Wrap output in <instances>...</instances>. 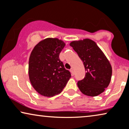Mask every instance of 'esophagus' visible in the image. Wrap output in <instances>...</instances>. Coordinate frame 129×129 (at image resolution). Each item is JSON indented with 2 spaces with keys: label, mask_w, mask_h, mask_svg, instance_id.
<instances>
[{
  "label": "esophagus",
  "mask_w": 129,
  "mask_h": 129,
  "mask_svg": "<svg viewBox=\"0 0 129 129\" xmlns=\"http://www.w3.org/2000/svg\"><path fill=\"white\" fill-rule=\"evenodd\" d=\"M70 71L71 72L72 74L74 75V69H73V68H71V70H70Z\"/></svg>",
  "instance_id": "esophagus-1"
}]
</instances>
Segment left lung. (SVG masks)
Here are the masks:
<instances>
[{"label":"left lung","mask_w":129,"mask_h":129,"mask_svg":"<svg viewBox=\"0 0 129 129\" xmlns=\"http://www.w3.org/2000/svg\"><path fill=\"white\" fill-rule=\"evenodd\" d=\"M83 62L85 70L84 79L77 82L82 93L95 97L109 86L112 68L105 55L94 41L90 39L73 41L70 44Z\"/></svg>","instance_id":"obj_1"}]
</instances>
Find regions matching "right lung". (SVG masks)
<instances>
[{
	"instance_id": "right-lung-1",
	"label": "right lung",
	"mask_w": 129,
	"mask_h": 129,
	"mask_svg": "<svg viewBox=\"0 0 129 129\" xmlns=\"http://www.w3.org/2000/svg\"><path fill=\"white\" fill-rule=\"evenodd\" d=\"M66 44L58 38L45 39L34 47L29 60V77L34 89L45 97L61 93L71 78L59 55Z\"/></svg>"
}]
</instances>
